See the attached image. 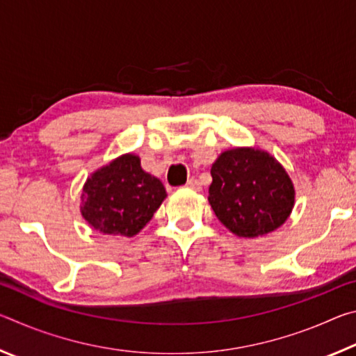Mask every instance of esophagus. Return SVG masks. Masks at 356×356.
<instances>
[{
	"label": "esophagus",
	"instance_id": "esophagus-1",
	"mask_svg": "<svg viewBox=\"0 0 356 356\" xmlns=\"http://www.w3.org/2000/svg\"><path fill=\"white\" fill-rule=\"evenodd\" d=\"M185 186H186V188L196 190V191L201 190V184H200V180H197V179H188V182L185 184Z\"/></svg>",
	"mask_w": 356,
	"mask_h": 356
}]
</instances>
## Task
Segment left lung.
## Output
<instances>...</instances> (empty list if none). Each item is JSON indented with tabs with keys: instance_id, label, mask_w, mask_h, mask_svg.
<instances>
[{
	"instance_id": "1",
	"label": "left lung",
	"mask_w": 356,
	"mask_h": 356,
	"mask_svg": "<svg viewBox=\"0 0 356 356\" xmlns=\"http://www.w3.org/2000/svg\"><path fill=\"white\" fill-rule=\"evenodd\" d=\"M210 174V206L216 218L238 237L272 232L292 212L293 185L284 168L267 152L226 150Z\"/></svg>"
}]
</instances>
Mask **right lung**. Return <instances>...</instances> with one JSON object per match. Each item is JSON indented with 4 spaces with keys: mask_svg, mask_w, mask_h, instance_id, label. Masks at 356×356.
Wrapping results in <instances>:
<instances>
[{
    "mask_svg": "<svg viewBox=\"0 0 356 356\" xmlns=\"http://www.w3.org/2000/svg\"><path fill=\"white\" fill-rule=\"evenodd\" d=\"M166 197L163 184L144 172L136 155H124L88 179L81 213L94 229L131 237L152 220Z\"/></svg>",
    "mask_w": 356,
    "mask_h": 356,
    "instance_id": "add662e5",
    "label": "right lung"
}]
</instances>
